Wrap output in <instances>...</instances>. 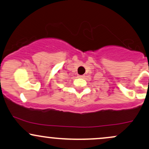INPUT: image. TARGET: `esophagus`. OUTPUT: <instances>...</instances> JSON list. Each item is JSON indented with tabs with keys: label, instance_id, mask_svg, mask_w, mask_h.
Returning <instances> with one entry per match:
<instances>
[{
	"label": "esophagus",
	"instance_id": "1",
	"mask_svg": "<svg viewBox=\"0 0 149 149\" xmlns=\"http://www.w3.org/2000/svg\"><path fill=\"white\" fill-rule=\"evenodd\" d=\"M78 78H84V76H78Z\"/></svg>",
	"mask_w": 149,
	"mask_h": 149
}]
</instances>
